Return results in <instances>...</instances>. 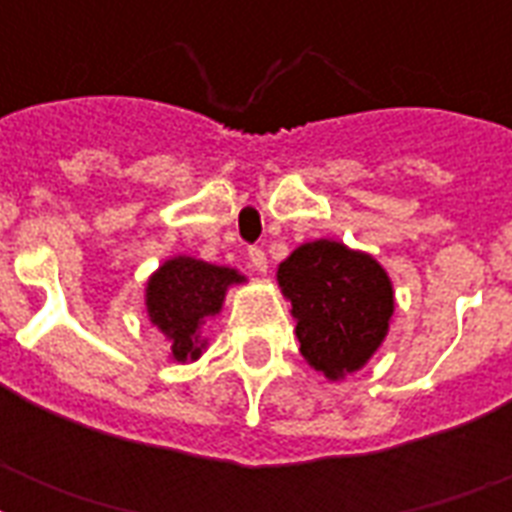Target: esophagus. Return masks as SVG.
<instances>
[{"label": "esophagus", "mask_w": 512, "mask_h": 512, "mask_svg": "<svg viewBox=\"0 0 512 512\" xmlns=\"http://www.w3.org/2000/svg\"><path fill=\"white\" fill-rule=\"evenodd\" d=\"M249 268L257 273H265V268H268V257L260 247H249Z\"/></svg>", "instance_id": "1"}]
</instances>
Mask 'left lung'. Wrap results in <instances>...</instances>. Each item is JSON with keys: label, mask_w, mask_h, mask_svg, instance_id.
<instances>
[{"label": "left lung", "mask_w": 512, "mask_h": 512, "mask_svg": "<svg viewBox=\"0 0 512 512\" xmlns=\"http://www.w3.org/2000/svg\"><path fill=\"white\" fill-rule=\"evenodd\" d=\"M279 284L292 300L300 353L313 369L337 380L380 348L393 287L377 260L337 241H311L279 265Z\"/></svg>", "instance_id": "left-lung-1"}]
</instances>
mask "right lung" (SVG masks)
Here are the masks:
<instances>
[{
	"instance_id": "add662e5",
	"label": "right lung",
	"mask_w": 512,
	"mask_h": 512,
	"mask_svg": "<svg viewBox=\"0 0 512 512\" xmlns=\"http://www.w3.org/2000/svg\"><path fill=\"white\" fill-rule=\"evenodd\" d=\"M244 281L231 268L201 263L193 257H175L151 276L146 289L148 316L172 340L177 361L199 358L196 329L223 305L225 289Z\"/></svg>"
}]
</instances>
